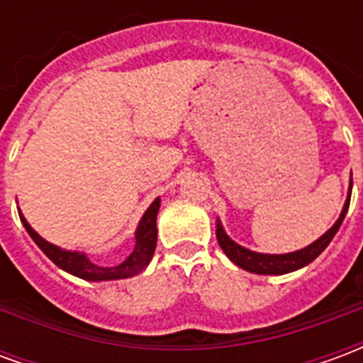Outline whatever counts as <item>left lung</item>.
I'll list each match as a JSON object with an SVG mask.
<instances>
[{
	"label": "left lung",
	"instance_id": "1",
	"mask_svg": "<svg viewBox=\"0 0 363 363\" xmlns=\"http://www.w3.org/2000/svg\"><path fill=\"white\" fill-rule=\"evenodd\" d=\"M350 194H352V181H350V190H348V196L342 206V212L338 216V220L335 221V225L328 229L327 233L313 241L311 245H307L303 249L294 252H286V255H264V252H255L251 249H245L239 243H235L231 237L225 233V229L221 225V221H216V237H218V243H220L221 251L228 255V259L237 264L239 268H243L247 272L252 274H264V276H280V274L294 272L299 268L307 267L309 262L319 257L320 252L325 251L328 243L333 241V237L336 235V231L340 229L344 221V216L348 212V206H350Z\"/></svg>",
	"mask_w": 363,
	"mask_h": 363
}]
</instances>
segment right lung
<instances>
[{"label": "right lung", "instance_id": "obj_1", "mask_svg": "<svg viewBox=\"0 0 363 363\" xmlns=\"http://www.w3.org/2000/svg\"><path fill=\"white\" fill-rule=\"evenodd\" d=\"M161 206V198H155L151 206L145 210L142 216V220L138 223L135 229V247L134 251L130 252L124 262H120L118 267H99L95 262H91L87 259L85 252L79 251H67L62 249L58 245L48 243L46 239L36 233L35 229L30 228V223L25 220V216L19 212V218L23 221V225L27 229V233L30 239L38 245V249L48 257V259L62 270L74 274L77 278L87 281H106V280H122V278H132L135 274H140L145 270V267L150 264L155 252V245H157V212Z\"/></svg>", "mask_w": 363, "mask_h": 363}]
</instances>
